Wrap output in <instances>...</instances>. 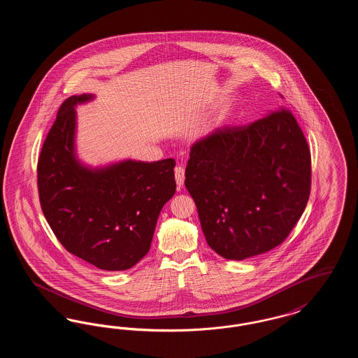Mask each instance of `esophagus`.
I'll return each instance as SVG.
<instances>
[{
    "label": "esophagus",
    "instance_id": "1",
    "mask_svg": "<svg viewBox=\"0 0 358 358\" xmlns=\"http://www.w3.org/2000/svg\"><path fill=\"white\" fill-rule=\"evenodd\" d=\"M174 174H176V182L177 185L181 187L184 185V181H185V169L182 166H177L174 169Z\"/></svg>",
    "mask_w": 358,
    "mask_h": 358
}]
</instances>
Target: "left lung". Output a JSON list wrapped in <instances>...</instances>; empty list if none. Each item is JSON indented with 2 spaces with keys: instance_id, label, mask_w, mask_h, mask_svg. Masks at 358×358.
Instances as JSON below:
<instances>
[{
  "instance_id": "obj_1",
  "label": "left lung",
  "mask_w": 358,
  "mask_h": 358,
  "mask_svg": "<svg viewBox=\"0 0 358 358\" xmlns=\"http://www.w3.org/2000/svg\"><path fill=\"white\" fill-rule=\"evenodd\" d=\"M185 187L215 252L231 260L264 254L286 240L306 208V138L286 108L217 129L192 145Z\"/></svg>"
}]
</instances>
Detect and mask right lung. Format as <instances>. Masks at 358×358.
<instances>
[{"instance_id":"right-lung-1","label":"right lung","mask_w":358,"mask_h":358,"mask_svg":"<svg viewBox=\"0 0 358 358\" xmlns=\"http://www.w3.org/2000/svg\"><path fill=\"white\" fill-rule=\"evenodd\" d=\"M91 99L73 95L60 106L37 162L38 197L69 252L101 270L123 271L150 250L159 212L176 192V161L83 165L75 154V107Z\"/></svg>"}]
</instances>
